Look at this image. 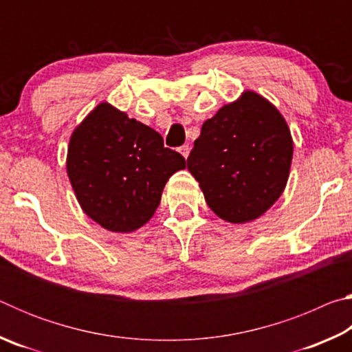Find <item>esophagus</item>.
Returning <instances> with one entry per match:
<instances>
[{
    "instance_id": "esophagus-1",
    "label": "esophagus",
    "mask_w": 352,
    "mask_h": 352,
    "mask_svg": "<svg viewBox=\"0 0 352 352\" xmlns=\"http://www.w3.org/2000/svg\"><path fill=\"white\" fill-rule=\"evenodd\" d=\"M178 152H180L184 158H188V155L190 152V147L188 144H184V146H182L180 148H178Z\"/></svg>"
}]
</instances>
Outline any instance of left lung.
Returning a JSON list of instances; mask_svg holds the SVG:
<instances>
[{
	"label": "left lung",
	"mask_w": 352,
	"mask_h": 352,
	"mask_svg": "<svg viewBox=\"0 0 352 352\" xmlns=\"http://www.w3.org/2000/svg\"><path fill=\"white\" fill-rule=\"evenodd\" d=\"M292 155L294 142L281 113L259 94L245 91L205 121L188 169L220 219L245 223L283 194Z\"/></svg>",
	"instance_id": "8db88e82"
}]
</instances>
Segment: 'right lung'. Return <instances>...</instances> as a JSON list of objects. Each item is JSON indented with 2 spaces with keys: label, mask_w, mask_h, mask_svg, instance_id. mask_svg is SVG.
Wrapping results in <instances>:
<instances>
[{
  "label": "right lung",
  "mask_w": 352,
  "mask_h": 352,
  "mask_svg": "<svg viewBox=\"0 0 352 352\" xmlns=\"http://www.w3.org/2000/svg\"><path fill=\"white\" fill-rule=\"evenodd\" d=\"M186 168L153 129L102 102L69 140L67 170L83 212L105 230L141 228L160 205L164 184Z\"/></svg>",
  "instance_id": "obj_1"
}]
</instances>
